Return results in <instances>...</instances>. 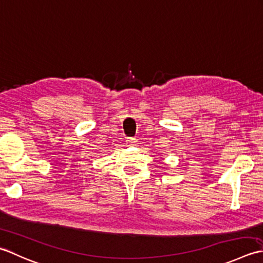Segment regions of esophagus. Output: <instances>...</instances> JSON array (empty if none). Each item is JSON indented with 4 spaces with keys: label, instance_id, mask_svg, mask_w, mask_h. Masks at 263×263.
I'll return each instance as SVG.
<instances>
[{
    "label": "esophagus",
    "instance_id": "obj_1",
    "mask_svg": "<svg viewBox=\"0 0 263 263\" xmlns=\"http://www.w3.org/2000/svg\"><path fill=\"white\" fill-rule=\"evenodd\" d=\"M126 143L128 144V145H130V146H136L137 144H138V141L136 138H134V137H127L126 138Z\"/></svg>",
    "mask_w": 263,
    "mask_h": 263
}]
</instances>
